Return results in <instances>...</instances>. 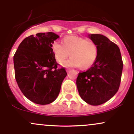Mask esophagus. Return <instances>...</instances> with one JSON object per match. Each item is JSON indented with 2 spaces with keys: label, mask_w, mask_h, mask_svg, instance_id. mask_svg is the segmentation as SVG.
Masks as SVG:
<instances>
[{
  "label": "esophagus",
  "mask_w": 134,
  "mask_h": 134,
  "mask_svg": "<svg viewBox=\"0 0 134 134\" xmlns=\"http://www.w3.org/2000/svg\"><path fill=\"white\" fill-rule=\"evenodd\" d=\"M70 70H71V69H67V70H66V71H67V73H69V72H70Z\"/></svg>",
  "instance_id": "esophagus-1"
}]
</instances>
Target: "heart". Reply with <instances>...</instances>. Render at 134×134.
Here are the masks:
<instances>
[{
	"instance_id": "obj_1",
	"label": "heart",
	"mask_w": 134,
	"mask_h": 134,
	"mask_svg": "<svg viewBox=\"0 0 134 134\" xmlns=\"http://www.w3.org/2000/svg\"><path fill=\"white\" fill-rule=\"evenodd\" d=\"M62 43L55 41L52 46L55 58L58 62H62L71 56L68 60L62 63L65 67H81L86 69L96 60L98 48L96 44L86 38L76 36L64 38Z\"/></svg>"
}]
</instances>
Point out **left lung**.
I'll list each match as a JSON object with an SVG mask.
<instances>
[{
	"label": "left lung",
	"mask_w": 134,
	"mask_h": 134,
	"mask_svg": "<svg viewBox=\"0 0 134 134\" xmlns=\"http://www.w3.org/2000/svg\"><path fill=\"white\" fill-rule=\"evenodd\" d=\"M88 38L98 47V57L88 70L79 72L76 84L83 100L97 106L107 102L118 91L123 62L119 48L105 36L91 34Z\"/></svg>",
	"instance_id": "left-lung-1"
}]
</instances>
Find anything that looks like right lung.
Returning a JSON list of instances; mask_svg holds the SVG:
<instances>
[{"label": "right lung", "mask_w": 134, "mask_h": 134, "mask_svg": "<svg viewBox=\"0 0 134 134\" xmlns=\"http://www.w3.org/2000/svg\"><path fill=\"white\" fill-rule=\"evenodd\" d=\"M59 36L53 32L31 35L22 41L14 55L15 78L29 100L47 104L57 98L64 78V68L57 69L52 46Z\"/></svg>", "instance_id": "1"}]
</instances>
